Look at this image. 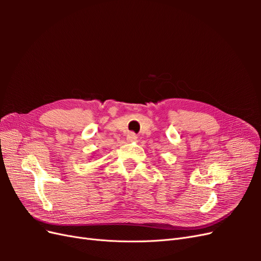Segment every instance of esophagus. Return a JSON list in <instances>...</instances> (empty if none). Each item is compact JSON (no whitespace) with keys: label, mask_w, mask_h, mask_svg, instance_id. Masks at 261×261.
I'll return each mask as SVG.
<instances>
[{"label":"esophagus","mask_w":261,"mask_h":261,"mask_svg":"<svg viewBox=\"0 0 261 261\" xmlns=\"http://www.w3.org/2000/svg\"><path fill=\"white\" fill-rule=\"evenodd\" d=\"M137 140V136L135 135L134 133H129L127 135V141H129V143H134V141Z\"/></svg>","instance_id":"esophagus-1"}]
</instances>
